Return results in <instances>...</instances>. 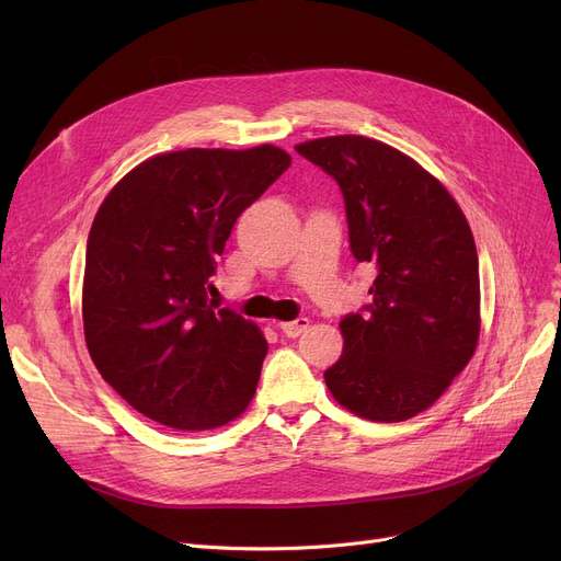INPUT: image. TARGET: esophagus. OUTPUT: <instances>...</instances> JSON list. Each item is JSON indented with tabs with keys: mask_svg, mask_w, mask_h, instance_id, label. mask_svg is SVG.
Instances as JSON below:
<instances>
[{
	"mask_svg": "<svg viewBox=\"0 0 561 561\" xmlns=\"http://www.w3.org/2000/svg\"><path fill=\"white\" fill-rule=\"evenodd\" d=\"M277 328H279L286 336L296 339V336H300V334H305V332H307V328H309V318H296V320H290V322H279Z\"/></svg>",
	"mask_w": 561,
	"mask_h": 561,
	"instance_id": "obj_1",
	"label": "esophagus"
}]
</instances>
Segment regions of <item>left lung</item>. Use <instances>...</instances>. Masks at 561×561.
<instances>
[{
	"label": "left lung",
	"instance_id": "left-lung-1",
	"mask_svg": "<svg viewBox=\"0 0 561 561\" xmlns=\"http://www.w3.org/2000/svg\"><path fill=\"white\" fill-rule=\"evenodd\" d=\"M334 176L350 250L377 277L364 313L341 320L343 355L325 370L352 414L400 423L432 407L466 368L480 336V263L466 216L436 176L366 136L296 145Z\"/></svg>",
	"mask_w": 561,
	"mask_h": 561
}]
</instances>
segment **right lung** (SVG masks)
Wrapping results in <instances>:
<instances>
[{"label": "right lung", "mask_w": 561, "mask_h": 561, "mask_svg": "<svg viewBox=\"0 0 561 561\" xmlns=\"http://www.w3.org/2000/svg\"><path fill=\"white\" fill-rule=\"evenodd\" d=\"M290 165L275 145L142 161L102 202L85 245L83 334L100 375L142 416L202 432L239 419L268 352L218 309L216 256L233 222Z\"/></svg>", "instance_id": "right-lung-1"}]
</instances>
